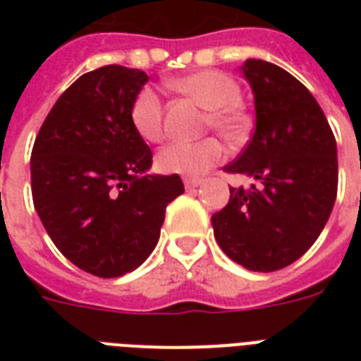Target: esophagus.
Here are the masks:
<instances>
[{"label":"esophagus","instance_id":"obj_1","mask_svg":"<svg viewBox=\"0 0 361 361\" xmlns=\"http://www.w3.org/2000/svg\"><path fill=\"white\" fill-rule=\"evenodd\" d=\"M183 183H185L187 189H197V187L202 185V180H197V178H185Z\"/></svg>","mask_w":361,"mask_h":361}]
</instances>
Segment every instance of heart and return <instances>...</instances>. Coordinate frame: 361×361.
Returning <instances> with one entry per match:
<instances>
[{"label": "heart", "mask_w": 361, "mask_h": 361, "mask_svg": "<svg viewBox=\"0 0 361 361\" xmlns=\"http://www.w3.org/2000/svg\"><path fill=\"white\" fill-rule=\"evenodd\" d=\"M170 87L206 110V127L215 129L228 142L243 140L249 133L251 118L241 104L240 86L232 76L221 71H195L170 80ZM130 123L146 142H159L163 138V106L157 93L142 90L136 95L130 106ZM223 155L225 149L215 138L195 144L176 142L159 152L157 166L166 174L198 178L214 169Z\"/></svg>", "instance_id": "1"}]
</instances>
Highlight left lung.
Returning <instances> with one entry per match:
<instances>
[{"label":"left lung","mask_w":361,"mask_h":361,"mask_svg":"<svg viewBox=\"0 0 361 361\" xmlns=\"http://www.w3.org/2000/svg\"><path fill=\"white\" fill-rule=\"evenodd\" d=\"M255 95V133L226 172L251 178L231 187L214 214L215 240L251 271H275L320 236L337 197V144L324 112L302 82L279 65L247 59L240 67Z\"/></svg>","instance_id":"left-lung-1"}]
</instances>
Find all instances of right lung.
Returning <instances> with one entry per match:
<instances>
[{
  "label": "right lung",
  "mask_w": 361,
  "mask_h": 361,
  "mask_svg": "<svg viewBox=\"0 0 361 361\" xmlns=\"http://www.w3.org/2000/svg\"><path fill=\"white\" fill-rule=\"evenodd\" d=\"M149 76L121 65L90 71L61 93L31 152V192L61 255L87 274L121 277L157 245L180 176L152 174V149L130 123Z\"/></svg>",
  "instance_id": "obj_1"
}]
</instances>
